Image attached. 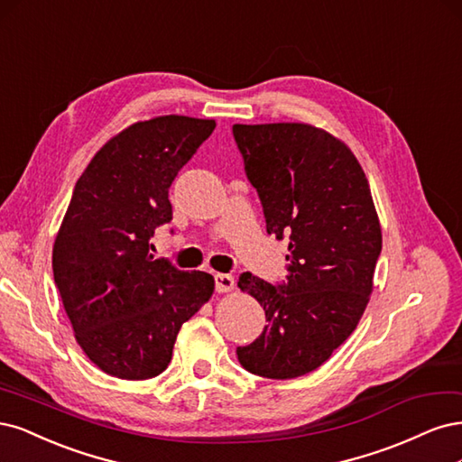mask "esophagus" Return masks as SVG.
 <instances>
[{
	"mask_svg": "<svg viewBox=\"0 0 462 462\" xmlns=\"http://www.w3.org/2000/svg\"><path fill=\"white\" fill-rule=\"evenodd\" d=\"M234 286H236V282H234V278H232L230 274H222V273L215 274V290H217L218 293L232 291Z\"/></svg>",
	"mask_w": 462,
	"mask_h": 462,
	"instance_id": "obj_1",
	"label": "esophagus"
}]
</instances>
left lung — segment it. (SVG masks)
Wrapping results in <instances>:
<instances>
[{
  "mask_svg": "<svg viewBox=\"0 0 462 462\" xmlns=\"http://www.w3.org/2000/svg\"><path fill=\"white\" fill-rule=\"evenodd\" d=\"M266 232L288 236L278 286L244 273L237 288L264 309L263 334L237 347L251 374L290 380L330 359L359 324L372 293L382 228L370 186L349 147L303 123L234 125Z\"/></svg>",
  "mask_w": 462,
  "mask_h": 462,
  "instance_id": "1",
  "label": "left lung"
}]
</instances>
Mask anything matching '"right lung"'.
Listing matches in <instances>:
<instances>
[{
	"instance_id": "1",
	"label": "right lung",
	"mask_w": 462,
	"mask_h": 462,
	"mask_svg": "<svg viewBox=\"0 0 462 462\" xmlns=\"http://www.w3.org/2000/svg\"><path fill=\"white\" fill-rule=\"evenodd\" d=\"M217 123L182 115L134 123L94 155L53 244V278L74 337L123 380L161 374L182 324L211 300L215 278L153 259L172 220L169 188Z\"/></svg>"
}]
</instances>
